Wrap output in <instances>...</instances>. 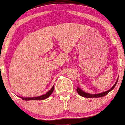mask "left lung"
I'll list each match as a JSON object with an SVG mask.
<instances>
[{
	"mask_svg": "<svg viewBox=\"0 0 125 125\" xmlns=\"http://www.w3.org/2000/svg\"><path fill=\"white\" fill-rule=\"evenodd\" d=\"M117 81L118 80H117V81L115 82V84L113 86V87L111 88V89L105 91V92H102V93H98V94H90V93H85L83 91H82L81 88H79V87H78L76 89V91L77 92H78V93L79 94V95H80L81 96H82V97H88V98H92V97H103V96H105V95L107 94L109 92H110L112 90L114 89V87H115V85H116L117 83Z\"/></svg>",
	"mask_w": 125,
	"mask_h": 125,
	"instance_id": "left-lung-1",
	"label": "left lung"
}]
</instances>
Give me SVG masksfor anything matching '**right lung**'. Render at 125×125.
Listing matches in <instances>:
<instances>
[{
	"label": "right lung",
	"instance_id": "right-lung-1",
	"mask_svg": "<svg viewBox=\"0 0 125 125\" xmlns=\"http://www.w3.org/2000/svg\"><path fill=\"white\" fill-rule=\"evenodd\" d=\"M53 89H54V85L52 87L51 90L48 91L47 93H46V94H44L42 95V96H38V97H20V98L22 99L23 100H24V101H35V100H38V101H40V100H44L46 99V98L49 97L51 95V94L52 93V92L53 91Z\"/></svg>",
	"mask_w": 125,
	"mask_h": 125
}]
</instances>
